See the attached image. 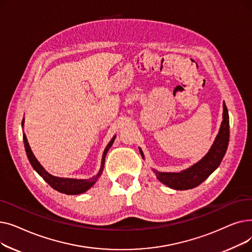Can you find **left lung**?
<instances>
[{"label":"left lung","mask_w":252,"mask_h":252,"mask_svg":"<svg viewBox=\"0 0 252 252\" xmlns=\"http://www.w3.org/2000/svg\"><path fill=\"white\" fill-rule=\"evenodd\" d=\"M230 139V125L229 113L227 106L222 103V122L219 134L216 137L214 144L211 145L209 151L201 158V159L184 169L179 173H162L156 169H152L156 175L157 180L164 184L165 186L174 190H188L197 187L204 182L220 164L222 158L226 154ZM140 153L143 158L144 153L141 149Z\"/></svg>","instance_id":"8db88e82"}]
</instances>
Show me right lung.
Listing matches in <instances>:
<instances>
[{"mask_svg":"<svg viewBox=\"0 0 252 252\" xmlns=\"http://www.w3.org/2000/svg\"><path fill=\"white\" fill-rule=\"evenodd\" d=\"M23 126H24V118L22 119V127H23ZM115 137L116 136H114L111 139V141L108 143V145L106 146V148L103 152L102 160H101V166H100V169L97 173V175H95L94 177H92L90 179H70V178H59V177H55V176L49 174L48 171L43 167V165L38 162V160L36 159L35 156L33 155L32 149H31L30 144L28 142V138H26L24 131H23V142H24L25 152H26V155H28L29 160H30L32 166L33 167V169L50 185V186L53 189H55L56 191H58L60 193H63V194H66V195L82 194V193H85L90 188L94 186L95 183L98 181V179L101 177V175L103 173L106 154H107L108 150L112 146V144L115 140Z\"/></svg>","mask_w":252,"mask_h":252,"instance_id":"1","label":"right lung"}]
</instances>
